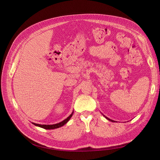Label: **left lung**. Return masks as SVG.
Here are the masks:
<instances>
[{"label":"left lung","mask_w":160,"mask_h":160,"mask_svg":"<svg viewBox=\"0 0 160 160\" xmlns=\"http://www.w3.org/2000/svg\"><path fill=\"white\" fill-rule=\"evenodd\" d=\"M104 117H105V118H106L107 120H109V121H111V122H115V121H114V120H111V119L108 118V117H105V116H104Z\"/></svg>","instance_id":"left-lung-1"}]
</instances>
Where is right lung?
<instances>
[{"mask_svg":"<svg viewBox=\"0 0 160 160\" xmlns=\"http://www.w3.org/2000/svg\"><path fill=\"white\" fill-rule=\"evenodd\" d=\"M73 111L72 112V113L71 114V115L69 117H68L67 118H66L65 120H64L63 121H62L60 123H56V124H54V125H40V124H37V123H32L33 125H35V126H37V127H41V128H45V129H49V130L55 129V128H59V127L64 125L68 121L70 120L71 117L73 115Z\"/></svg>","mask_w":160,"mask_h":160,"instance_id":"right-lung-1","label":"right lung"}]
</instances>
